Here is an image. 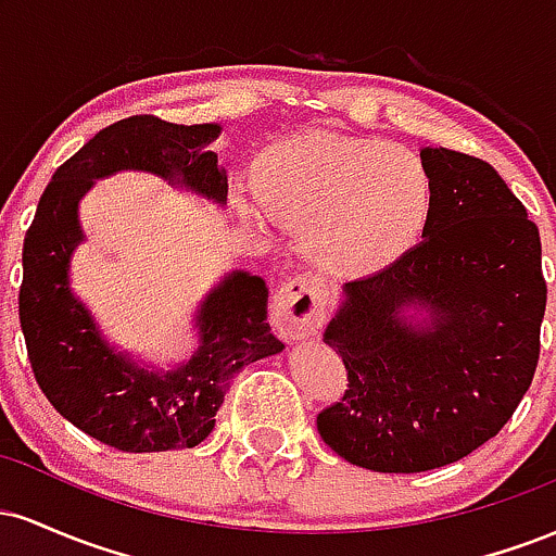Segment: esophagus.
I'll return each mask as SVG.
<instances>
[{
    "label": "esophagus",
    "mask_w": 556,
    "mask_h": 556,
    "mask_svg": "<svg viewBox=\"0 0 556 556\" xmlns=\"http://www.w3.org/2000/svg\"><path fill=\"white\" fill-rule=\"evenodd\" d=\"M271 314L287 340H303L327 321V295L311 277H295L274 292Z\"/></svg>",
    "instance_id": "obj_1"
}]
</instances>
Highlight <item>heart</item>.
<instances>
[{
	"label": "heart",
	"instance_id": "b5f03b06",
	"mask_svg": "<svg viewBox=\"0 0 556 556\" xmlns=\"http://www.w3.org/2000/svg\"><path fill=\"white\" fill-rule=\"evenodd\" d=\"M261 206L300 238L329 277L361 279L387 269L420 240L433 208V180L416 154L376 138L329 132L285 138L253 164ZM256 222L261 208L238 201Z\"/></svg>",
	"mask_w": 556,
	"mask_h": 556
}]
</instances>
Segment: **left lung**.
Returning <instances> with one entry per match:
<instances>
[{
    "mask_svg": "<svg viewBox=\"0 0 556 556\" xmlns=\"http://www.w3.org/2000/svg\"><path fill=\"white\" fill-rule=\"evenodd\" d=\"M433 180L424 240L344 285L324 342L348 389L318 413L337 455L376 473L463 460L513 418L541 350L546 282L539 227L483 159L424 149ZM405 307L424 309L407 323Z\"/></svg>",
    "mask_w": 556,
    "mask_h": 556,
    "instance_id": "8db88e82",
    "label": "left lung"
}]
</instances>
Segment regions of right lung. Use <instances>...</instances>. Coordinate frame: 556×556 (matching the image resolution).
Here are the masks:
<instances>
[{
  "mask_svg": "<svg viewBox=\"0 0 556 556\" xmlns=\"http://www.w3.org/2000/svg\"><path fill=\"white\" fill-rule=\"evenodd\" d=\"M219 125H175L136 114L99 130L52 175L23 242L21 327L34 376L54 410L88 437L123 452L201 444L232 376L285 348L266 324V282L232 271L195 316L198 350L175 371L140 368L101 340L70 290V256L83 240L80 198L93 180L140 169L227 201V175L206 146Z\"/></svg>",
  "mask_w": 556,
  "mask_h": 556,
  "instance_id": "add662e5",
  "label": "right lung"
}]
</instances>
